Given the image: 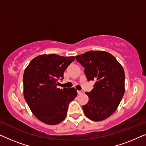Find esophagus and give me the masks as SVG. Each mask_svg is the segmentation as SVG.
I'll use <instances>...</instances> for the list:
<instances>
[{
  "label": "esophagus",
  "mask_w": 146,
  "mask_h": 146,
  "mask_svg": "<svg viewBox=\"0 0 146 146\" xmlns=\"http://www.w3.org/2000/svg\"><path fill=\"white\" fill-rule=\"evenodd\" d=\"M78 94H82L84 93V91L83 90H78Z\"/></svg>",
  "instance_id": "34e87169"
}]
</instances>
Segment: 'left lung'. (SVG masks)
<instances>
[{"label":"left lung","mask_w":146,"mask_h":146,"mask_svg":"<svg viewBox=\"0 0 146 146\" xmlns=\"http://www.w3.org/2000/svg\"><path fill=\"white\" fill-rule=\"evenodd\" d=\"M76 59L85 68L88 80L96 82L92 91L86 92L89 101L82 106L84 113L93 121L104 120L115 112L124 94V70L105 51H88Z\"/></svg>","instance_id":"1"}]
</instances>
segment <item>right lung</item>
Segmentation results:
<instances>
[{"instance_id": "right-lung-1", "label": "right lung", "mask_w": 146, "mask_h": 146, "mask_svg": "<svg viewBox=\"0 0 146 146\" xmlns=\"http://www.w3.org/2000/svg\"><path fill=\"white\" fill-rule=\"evenodd\" d=\"M74 56L43 54L35 57L23 76L24 96L33 114L43 123L56 125L65 119L68 105L77 96L76 90L58 88L64 72Z\"/></svg>"}]
</instances>
